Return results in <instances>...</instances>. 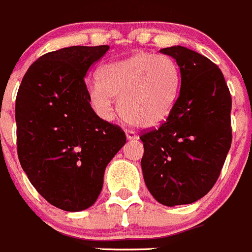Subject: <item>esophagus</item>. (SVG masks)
<instances>
[{
	"mask_svg": "<svg viewBox=\"0 0 252 252\" xmlns=\"http://www.w3.org/2000/svg\"><path fill=\"white\" fill-rule=\"evenodd\" d=\"M126 139L128 140H134V139H138V135L135 133H134V131H131V130H126Z\"/></svg>",
	"mask_w": 252,
	"mask_h": 252,
	"instance_id": "obj_1",
	"label": "esophagus"
}]
</instances>
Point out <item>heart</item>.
Returning <instances> with one entry per match:
<instances>
[{"instance_id": "heart-1", "label": "heart", "mask_w": 252, "mask_h": 252, "mask_svg": "<svg viewBox=\"0 0 252 252\" xmlns=\"http://www.w3.org/2000/svg\"><path fill=\"white\" fill-rule=\"evenodd\" d=\"M98 83L87 87V99L99 118H114L118 100L122 118L140 128L168 118L179 91V69L169 56L139 53L99 68Z\"/></svg>"}]
</instances>
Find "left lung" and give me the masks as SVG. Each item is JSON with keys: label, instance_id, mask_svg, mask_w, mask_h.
<instances>
[{"label": "left lung", "instance_id": "1", "mask_svg": "<svg viewBox=\"0 0 252 252\" xmlns=\"http://www.w3.org/2000/svg\"><path fill=\"white\" fill-rule=\"evenodd\" d=\"M179 67L180 92L170 114L140 135L150 194L165 206L199 200L215 185L231 147V95L220 68L197 52L160 49Z\"/></svg>", "mask_w": 252, "mask_h": 252}]
</instances>
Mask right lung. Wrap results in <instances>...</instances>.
<instances>
[{
	"label": "right lung",
	"mask_w": 252,
	"mask_h": 252,
	"mask_svg": "<svg viewBox=\"0 0 252 252\" xmlns=\"http://www.w3.org/2000/svg\"><path fill=\"white\" fill-rule=\"evenodd\" d=\"M109 46H72L31 64L16 98L17 154L31 184L58 209L82 211L103 188L108 163L126 142L87 99V72Z\"/></svg>",
	"instance_id": "obj_1"
}]
</instances>
